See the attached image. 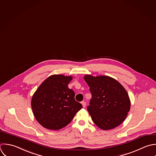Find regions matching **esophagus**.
I'll return each instance as SVG.
<instances>
[{
  "instance_id": "34e87169",
  "label": "esophagus",
  "mask_w": 156,
  "mask_h": 156,
  "mask_svg": "<svg viewBox=\"0 0 156 156\" xmlns=\"http://www.w3.org/2000/svg\"><path fill=\"white\" fill-rule=\"evenodd\" d=\"M81 104H82L83 108H85V107L86 106V103L85 101H82V102H81Z\"/></svg>"
}]
</instances>
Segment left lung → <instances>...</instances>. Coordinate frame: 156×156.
<instances>
[{
  "label": "left lung",
  "instance_id": "left-lung-1",
  "mask_svg": "<svg viewBox=\"0 0 156 156\" xmlns=\"http://www.w3.org/2000/svg\"><path fill=\"white\" fill-rule=\"evenodd\" d=\"M92 97L87 111L94 123L103 130L112 129L125 120L131 101L124 87L109 76L86 75Z\"/></svg>",
  "mask_w": 156,
  "mask_h": 156
}]
</instances>
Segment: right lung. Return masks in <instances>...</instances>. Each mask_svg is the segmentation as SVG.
<instances>
[{
    "label": "right lung",
    "mask_w": 156,
    "mask_h": 156,
    "mask_svg": "<svg viewBox=\"0 0 156 156\" xmlns=\"http://www.w3.org/2000/svg\"><path fill=\"white\" fill-rule=\"evenodd\" d=\"M72 76L53 75L45 79L34 93L31 101L33 115L44 128L58 130L66 126L82 108L68 87Z\"/></svg>",
    "instance_id": "add662e5"
}]
</instances>
